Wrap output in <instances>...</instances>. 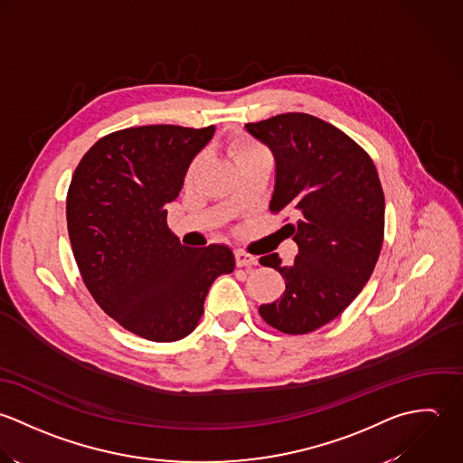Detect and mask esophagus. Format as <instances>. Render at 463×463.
I'll use <instances>...</instances> for the list:
<instances>
[{
    "mask_svg": "<svg viewBox=\"0 0 463 463\" xmlns=\"http://www.w3.org/2000/svg\"><path fill=\"white\" fill-rule=\"evenodd\" d=\"M234 256H236V265L238 267H254V265H258V260L254 256L243 252V250H236Z\"/></svg>",
    "mask_w": 463,
    "mask_h": 463,
    "instance_id": "esophagus-1",
    "label": "esophagus"
}]
</instances>
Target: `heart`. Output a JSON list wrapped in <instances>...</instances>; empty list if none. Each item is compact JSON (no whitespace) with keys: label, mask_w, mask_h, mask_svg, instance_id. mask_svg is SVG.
Returning <instances> with one entry per match:
<instances>
[{"label":"heart","mask_w":463,"mask_h":463,"mask_svg":"<svg viewBox=\"0 0 463 463\" xmlns=\"http://www.w3.org/2000/svg\"><path fill=\"white\" fill-rule=\"evenodd\" d=\"M231 152H232V157L236 159L238 166H240L241 163H245V161L254 159V157L269 156V152H267L261 145H258V143H254V141H250V139H245V137L234 139L232 145H231ZM200 165H202V157H196V159L189 165V168H187V172H185V184H191V183H193V179L196 177V174H198V170H200Z\"/></svg>","instance_id":"b5f03b06"}]
</instances>
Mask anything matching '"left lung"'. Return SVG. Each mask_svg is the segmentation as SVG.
<instances>
[{
  "label": "left lung",
  "mask_w": 463,
  "mask_h": 463,
  "mask_svg": "<svg viewBox=\"0 0 463 463\" xmlns=\"http://www.w3.org/2000/svg\"><path fill=\"white\" fill-rule=\"evenodd\" d=\"M245 130L276 157L270 211L295 216L291 265L260 260L286 280L282 297L260 306L267 324L306 335L335 320L364 289L384 234V194L369 154L331 123L304 112L279 114Z\"/></svg>",
  "instance_id": "obj_1"
}]
</instances>
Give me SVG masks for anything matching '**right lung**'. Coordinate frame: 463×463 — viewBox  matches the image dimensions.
Segmentation results:
<instances>
[{"label":"right lung","instance_id":"add662e5","mask_svg":"<svg viewBox=\"0 0 463 463\" xmlns=\"http://www.w3.org/2000/svg\"><path fill=\"white\" fill-rule=\"evenodd\" d=\"M214 127L146 125L96 141L71 179L66 218L82 279L99 307L152 342L187 336L214 279L236 267L227 245L185 247L166 225L191 161Z\"/></svg>","mask_w":463,"mask_h":463}]
</instances>
